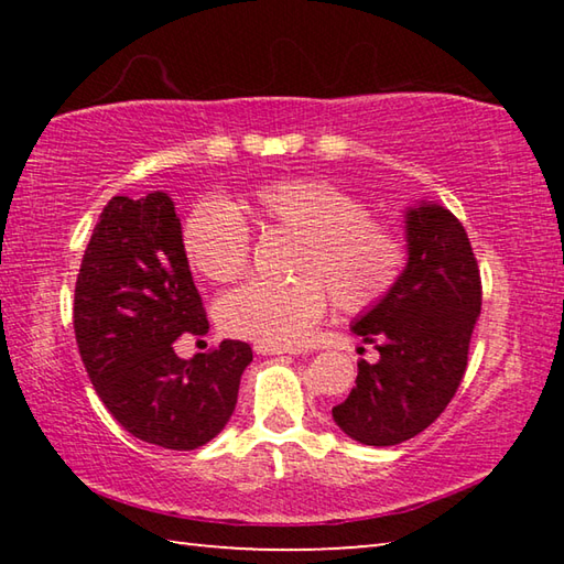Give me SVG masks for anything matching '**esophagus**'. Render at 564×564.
Wrapping results in <instances>:
<instances>
[{
    "mask_svg": "<svg viewBox=\"0 0 564 564\" xmlns=\"http://www.w3.org/2000/svg\"><path fill=\"white\" fill-rule=\"evenodd\" d=\"M256 352H261V356H281V352H301L295 348H283V346H265V343H256Z\"/></svg>",
    "mask_w": 564,
    "mask_h": 564,
    "instance_id": "34e87169",
    "label": "esophagus"
}]
</instances>
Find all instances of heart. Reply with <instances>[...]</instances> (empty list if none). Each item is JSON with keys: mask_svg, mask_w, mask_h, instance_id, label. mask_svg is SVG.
<instances>
[{"mask_svg": "<svg viewBox=\"0 0 564 564\" xmlns=\"http://www.w3.org/2000/svg\"><path fill=\"white\" fill-rule=\"evenodd\" d=\"M243 206L265 228L301 236L293 283L248 281L218 303L228 336L299 346L328 311L366 313L383 303L408 265V243L393 224L370 214L362 198L323 178H279L256 186ZM181 246L196 273L214 283L243 275L253 236L224 198L196 204L181 228Z\"/></svg>", "mask_w": 564, "mask_h": 564, "instance_id": "obj_1", "label": "heart"}]
</instances>
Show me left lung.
<instances>
[{
	"label": "left lung",
	"mask_w": 564,
	"mask_h": 564,
	"mask_svg": "<svg viewBox=\"0 0 564 564\" xmlns=\"http://www.w3.org/2000/svg\"><path fill=\"white\" fill-rule=\"evenodd\" d=\"M408 265L393 293L360 316L352 333L373 343L356 388L333 420L352 441L405 443L441 417L463 383L482 281L463 224L437 204L410 208Z\"/></svg>",
	"instance_id": "left-lung-1"
}]
</instances>
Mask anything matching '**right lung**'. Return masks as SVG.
Returning <instances> with one entry per match:
<instances>
[{
  "label": "right lung",
  "mask_w": 564,
  "mask_h": 564,
  "mask_svg": "<svg viewBox=\"0 0 564 564\" xmlns=\"http://www.w3.org/2000/svg\"><path fill=\"white\" fill-rule=\"evenodd\" d=\"M184 333H208L174 202L164 191L113 196L84 251L74 336L94 390L123 431L166 451H196L224 431L253 350L243 340L178 358Z\"/></svg>",
  "instance_id": "right-lung-1"
}]
</instances>
